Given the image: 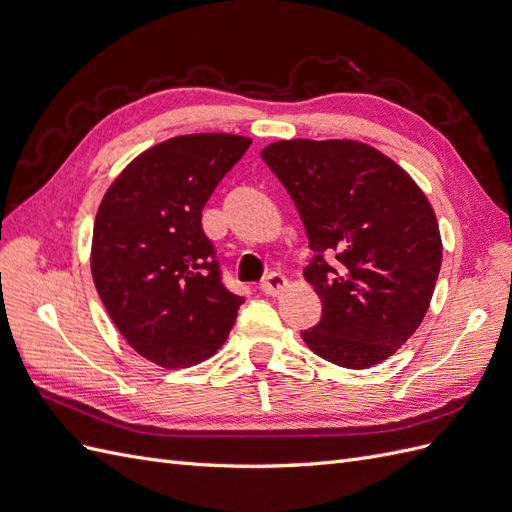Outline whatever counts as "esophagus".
Wrapping results in <instances>:
<instances>
[{
  "label": "esophagus",
  "instance_id": "esophagus-1",
  "mask_svg": "<svg viewBox=\"0 0 512 512\" xmlns=\"http://www.w3.org/2000/svg\"><path fill=\"white\" fill-rule=\"evenodd\" d=\"M286 286H288V280H286L282 273H277V271L269 273L265 280L260 282V290L265 292V294H271V297H277V294L284 292Z\"/></svg>",
  "mask_w": 512,
  "mask_h": 512
}]
</instances>
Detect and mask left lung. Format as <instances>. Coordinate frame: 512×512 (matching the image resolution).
<instances>
[{
	"instance_id": "1",
	"label": "left lung",
	"mask_w": 512,
	"mask_h": 512,
	"mask_svg": "<svg viewBox=\"0 0 512 512\" xmlns=\"http://www.w3.org/2000/svg\"><path fill=\"white\" fill-rule=\"evenodd\" d=\"M260 156L297 205L314 252L305 280L322 318L301 331L303 342L339 367L386 361L423 322L442 265L427 196L359 141H277Z\"/></svg>"
}]
</instances>
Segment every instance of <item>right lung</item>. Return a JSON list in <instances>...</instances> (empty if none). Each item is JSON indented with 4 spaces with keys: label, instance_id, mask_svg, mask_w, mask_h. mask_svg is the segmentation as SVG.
Returning <instances> with one entry per match:
<instances>
[{
    "label": "right lung",
    "instance_id": "1",
    "mask_svg": "<svg viewBox=\"0 0 512 512\" xmlns=\"http://www.w3.org/2000/svg\"><path fill=\"white\" fill-rule=\"evenodd\" d=\"M250 138L175 136L132 160L104 194L91 275L117 331L166 369L209 359L245 301L222 284L203 207Z\"/></svg>",
    "mask_w": 512,
    "mask_h": 512
}]
</instances>
